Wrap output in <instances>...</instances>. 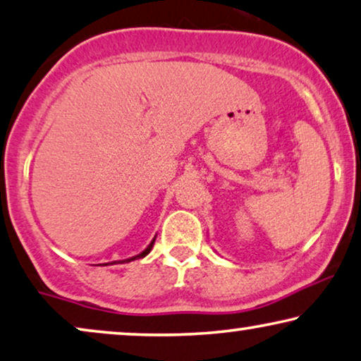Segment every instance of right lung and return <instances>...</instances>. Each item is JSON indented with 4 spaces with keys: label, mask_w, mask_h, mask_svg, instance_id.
<instances>
[{
    "label": "right lung",
    "mask_w": 361,
    "mask_h": 361,
    "mask_svg": "<svg viewBox=\"0 0 361 361\" xmlns=\"http://www.w3.org/2000/svg\"><path fill=\"white\" fill-rule=\"evenodd\" d=\"M154 243H155V237H154V240H152L149 245H147V248L144 252H140L139 255H134V257H130V258H126V260H118V262H111V263H103V265H114V263H129V262H132V260H137V258H144V257H147L150 253V250H152V247H154Z\"/></svg>",
    "instance_id": "obj_1"
}]
</instances>
